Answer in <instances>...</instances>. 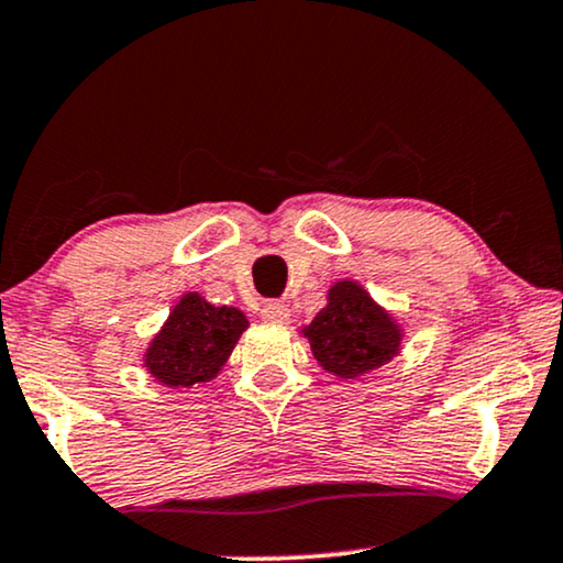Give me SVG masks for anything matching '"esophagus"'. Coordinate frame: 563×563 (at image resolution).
Segmentation results:
<instances>
[{
    "label": "esophagus",
    "instance_id": "34e87169",
    "mask_svg": "<svg viewBox=\"0 0 563 563\" xmlns=\"http://www.w3.org/2000/svg\"><path fill=\"white\" fill-rule=\"evenodd\" d=\"M260 317H262V322H269V324H288L290 311H288L286 303L269 301V303L262 306Z\"/></svg>",
    "mask_w": 563,
    "mask_h": 563
}]
</instances>
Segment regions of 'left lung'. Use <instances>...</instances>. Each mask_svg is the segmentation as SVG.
<instances>
[{"label":"left lung","mask_w":563,"mask_h":563,"mask_svg":"<svg viewBox=\"0 0 563 563\" xmlns=\"http://www.w3.org/2000/svg\"><path fill=\"white\" fill-rule=\"evenodd\" d=\"M311 355L327 374L355 379L402 353L405 327L358 280L343 277L327 290V303L301 327Z\"/></svg>","instance_id":"1"}]
</instances>
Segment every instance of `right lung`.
Returning <instances> with one entry per match:
<instances>
[{
    "label": "right lung",
    "mask_w": 563,
    "mask_h": 563,
    "mask_svg": "<svg viewBox=\"0 0 563 563\" xmlns=\"http://www.w3.org/2000/svg\"><path fill=\"white\" fill-rule=\"evenodd\" d=\"M249 319L236 306H216L197 290L184 294L142 353V366L168 389H189L223 372Z\"/></svg>",
    "instance_id": "right-lung-1"
}]
</instances>
